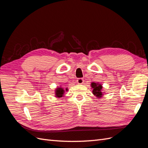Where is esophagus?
I'll list each match as a JSON object with an SVG mask.
<instances>
[{
	"label": "esophagus",
	"mask_w": 148,
	"mask_h": 148,
	"mask_svg": "<svg viewBox=\"0 0 148 148\" xmlns=\"http://www.w3.org/2000/svg\"><path fill=\"white\" fill-rule=\"evenodd\" d=\"M77 82L78 84H83V82H84V80H83V78H78L77 80Z\"/></svg>",
	"instance_id": "esophagus-1"
}]
</instances>
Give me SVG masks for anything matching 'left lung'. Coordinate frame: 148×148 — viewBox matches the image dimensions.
<instances>
[{
	"label": "left lung",
	"mask_w": 148,
	"mask_h": 148,
	"mask_svg": "<svg viewBox=\"0 0 148 148\" xmlns=\"http://www.w3.org/2000/svg\"><path fill=\"white\" fill-rule=\"evenodd\" d=\"M91 87L92 89V94L97 97V99H100L104 95V92L102 91V86L99 83L92 82L91 84Z\"/></svg>",
	"instance_id": "8db88e82"
}]
</instances>
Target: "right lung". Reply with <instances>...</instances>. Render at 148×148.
<instances>
[{"label": "right lung", "mask_w": 148, "mask_h": 148, "mask_svg": "<svg viewBox=\"0 0 148 148\" xmlns=\"http://www.w3.org/2000/svg\"><path fill=\"white\" fill-rule=\"evenodd\" d=\"M65 91H68V88H66L65 89H64L62 86L57 87L55 90V95H56L55 96L56 97H59V98L62 97V96H64Z\"/></svg>", "instance_id": "1"}]
</instances>
